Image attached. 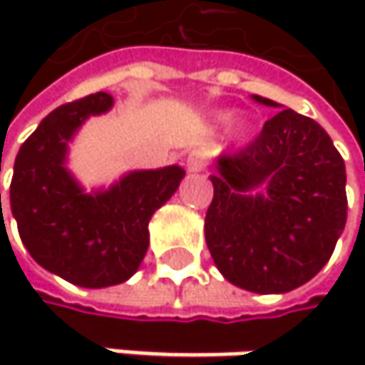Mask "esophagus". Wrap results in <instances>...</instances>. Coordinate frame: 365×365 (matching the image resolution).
Returning <instances> with one entry per match:
<instances>
[{
  "mask_svg": "<svg viewBox=\"0 0 365 365\" xmlns=\"http://www.w3.org/2000/svg\"><path fill=\"white\" fill-rule=\"evenodd\" d=\"M185 167H187V171H192V173L205 171V167H207V154L200 152V150H192V152L187 154Z\"/></svg>",
  "mask_w": 365,
  "mask_h": 365,
  "instance_id": "obj_1",
  "label": "esophagus"
}]
</instances>
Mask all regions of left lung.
Returning a JSON list of instances; mask_svg holds the SVG:
<instances>
[{"label": "left lung", "mask_w": 365, "mask_h": 365, "mask_svg": "<svg viewBox=\"0 0 365 365\" xmlns=\"http://www.w3.org/2000/svg\"><path fill=\"white\" fill-rule=\"evenodd\" d=\"M255 101L272 106L262 97ZM264 181V195L240 194ZM211 182L205 239L230 283L283 294L326 266L346 224V171L313 118L279 111L250 145L220 156Z\"/></svg>", "instance_id": "obj_1"}]
</instances>
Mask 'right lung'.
<instances>
[{
	"label": "right lung",
	"mask_w": 365,
	"mask_h": 365,
	"mask_svg": "<svg viewBox=\"0 0 365 365\" xmlns=\"http://www.w3.org/2000/svg\"><path fill=\"white\" fill-rule=\"evenodd\" d=\"M111 108L95 93L50 111L21 145L10 207L27 252L46 270L80 287L126 281L150 245L148 222L182 182L183 169L135 171L110 192L84 194L65 171L67 141L91 115Z\"/></svg>",
	"instance_id": "1"
}]
</instances>
